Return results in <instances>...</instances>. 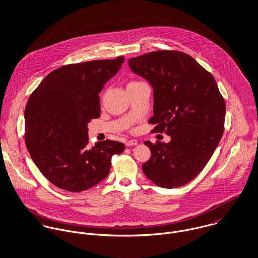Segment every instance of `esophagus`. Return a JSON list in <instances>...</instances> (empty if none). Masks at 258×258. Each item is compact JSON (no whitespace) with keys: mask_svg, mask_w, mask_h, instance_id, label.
Listing matches in <instances>:
<instances>
[{"mask_svg":"<svg viewBox=\"0 0 258 258\" xmlns=\"http://www.w3.org/2000/svg\"><path fill=\"white\" fill-rule=\"evenodd\" d=\"M138 144V141L137 140H128V141H126L125 142V145L127 146V147H131V146H135V145H137Z\"/></svg>","mask_w":258,"mask_h":258,"instance_id":"obj_1","label":"esophagus"}]
</instances>
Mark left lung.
Instances as JSON below:
<instances>
[{
  "instance_id": "left-lung-1",
  "label": "left lung",
  "mask_w": 258,
  "mask_h": 258,
  "mask_svg": "<svg viewBox=\"0 0 258 258\" xmlns=\"http://www.w3.org/2000/svg\"><path fill=\"white\" fill-rule=\"evenodd\" d=\"M130 70L153 87L154 131L169 143L145 141L151 158L142 170L154 184L179 187L205 168L223 134L225 103L214 76L190 55L158 50L130 58Z\"/></svg>"
}]
</instances>
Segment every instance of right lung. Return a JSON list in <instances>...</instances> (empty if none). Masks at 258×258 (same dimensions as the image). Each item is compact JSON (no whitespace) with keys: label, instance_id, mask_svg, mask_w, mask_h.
Returning <instances> with one entry per match:
<instances>
[{"label":"right lung","instance_id":"1","mask_svg":"<svg viewBox=\"0 0 258 258\" xmlns=\"http://www.w3.org/2000/svg\"><path fill=\"white\" fill-rule=\"evenodd\" d=\"M124 56L61 67L47 74L25 109L28 151L41 174L59 188L78 192L103 181L111 157L124 144L88 145L87 124L100 115L99 92L121 69Z\"/></svg>","mask_w":258,"mask_h":258}]
</instances>
